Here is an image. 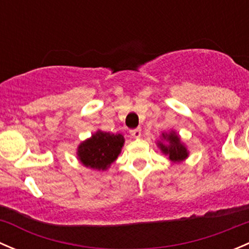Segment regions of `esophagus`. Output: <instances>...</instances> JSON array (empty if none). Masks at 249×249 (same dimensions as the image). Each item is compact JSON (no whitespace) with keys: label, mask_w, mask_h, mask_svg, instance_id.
Returning a JSON list of instances; mask_svg holds the SVG:
<instances>
[{"label":"esophagus","mask_w":249,"mask_h":249,"mask_svg":"<svg viewBox=\"0 0 249 249\" xmlns=\"http://www.w3.org/2000/svg\"><path fill=\"white\" fill-rule=\"evenodd\" d=\"M130 134H131L132 137H135V139H140L141 137V127H137V129H134L130 131Z\"/></svg>","instance_id":"esophagus-1"}]
</instances>
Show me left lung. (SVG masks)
I'll use <instances>...</instances> for the list:
<instances>
[{"mask_svg":"<svg viewBox=\"0 0 249 249\" xmlns=\"http://www.w3.org/2000/svg\"><path fill=\"white\" fill-rule=\"evenodd\" d=\"M162 141H165L166 143L159 141L158 145L161 149V152L165 155L169 157V159L173 162H179L183 161L184 159H187L189 153L188 149L185 148V145L180 142L179 136L176 134L175 131L169 132V134H162L161 135Z\"/></svg>","mask_w":249,"mask_h":249,"instance_id":"obj_1","label":"left lung"}]
</instances>
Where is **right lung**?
I'll list each match as a JSON object with an SVG mask.
<instances>
[{"label": "right lung", "instance_id": "add662e5", "mask_svg": "<svg viewBox=\"0 0 249 249\" xmlns=\"http://www.w3.org/2000/svg\"><path fill=\"white\" fill-rule=\"evenodd\" d=\"M124 142L123 135L99 130L78 145V160L89 169L105 171L120 154Z\"/></svg>", "mask_w": 249, "mask_h": 249}]
</instances>
